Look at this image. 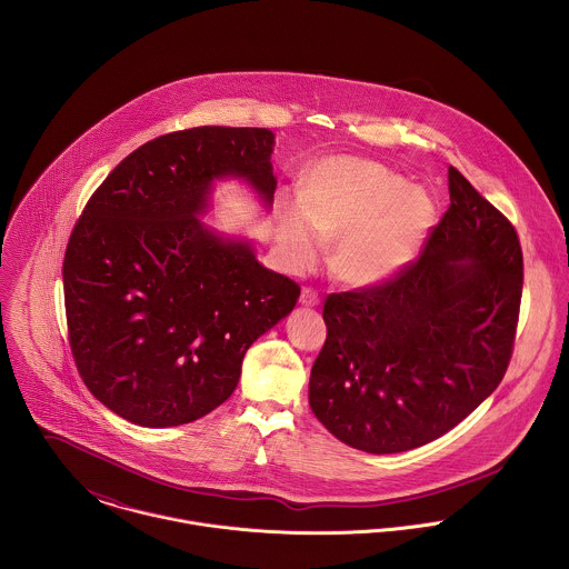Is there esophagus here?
<instances>
[{
  "instance_id": "obj_1",
  "label": "esophagus",
  "mask_w": 569,
  "mask_h": 569,
  "mask_svg": "<svg viewBox=\"0 0 569 569\" xmlns=\"http://www.w3.org/2000/svg\"><path fill=\"white\" fill-rule=\"evenodd\" d=\"M300 305L309 307V309L318 307L320 305V293L316 289H311V287H305L302 293H300Z\"/></svg>"
}]
</instances>
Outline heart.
<instances>
[{
  "label": "heart",
  "mask_w": 569,
  "mask_h": 569,
  "mask_svg": "<svg viewBox=\"0 0 569 569\" xmlns=\"http://www.w3.org/2000/svg\"><path fill=\"white\" fill-rule=\"evenodd\" d=\"M427 192L390 168L330 158L311 168L302 199L278 206V243L293 269L309 267L326 239H339L332 264L355 287L383 284L413 260L433 226Z\"/></svg>",
  "instance_id": "b5f03b06"
}]
</instances>
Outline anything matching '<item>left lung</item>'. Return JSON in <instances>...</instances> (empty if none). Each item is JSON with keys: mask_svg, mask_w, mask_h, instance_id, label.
<instances>
[{"mask_svg": "<svg viewBox=\"0 0 569 569\" xmlns=\"http://www.w3.org/2000/svg\"><path fill=\"white\" fill-rule=\"evenodd\" d=\"M449 210L418 260L325 302L309 406L366 453L422 447L495 392L519 322L523 256L512 223L449 166Z\"/></svg>", "mask_w": 569, "mask_h": 569, "instance_id": "1", "label": "left lung"}]
</instances>
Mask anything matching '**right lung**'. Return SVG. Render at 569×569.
Returning <instances> with one entry per match:
<instances>
[{"mask_svg":"<svg viewBox=\"0 0 569 569\" xmlns=\"http://www.w3.org/2000/svg\"><path fill=\"white\" fill-rule=\"evenodd\" d=\"M273 144L249 127L166 133L87 201L63 260L70 348L89 392L124 420L177 427L210 413L234 392L247 348L293 311L291 278L199 221L223 177L273 203Z\"/></svg>","mask_w":569,"mask_h":569,"instance_id":"obj_1","label":"right lung"}]
</instances>
